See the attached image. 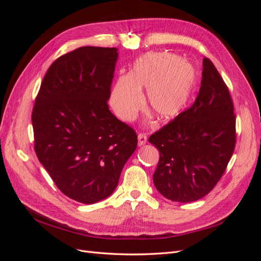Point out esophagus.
<instances>
[{
	"mask_svg": "<svg viewBox=\"0 0 261 261\" xmlns=\"http://www.w3.org/2000/svg\"><path fill=\"white\" fill-rule=\"evenodd\" d=\"M147 143V136L146 134H139L138 135V146L141 147Z\"/></svg>",
	"mask_w": 261,
	"mask_h": 261,
	"instance_id": "obj_1",
	"label": "esophagus"
}]
</instances>
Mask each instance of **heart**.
<instances>
[{"instance_id": "heart-1", "label": "heart", "mask_w": 261, "mask_h": 261, "mask_svg": "<svg viewBox=\"0 0 261 261\" xmlns=\"http://www.w3.org/2000/svg\"><path fill=\"white\" fill-rule=\"evenodd\" d=\"M198 83V72L191 62L170 52L147 53L133 64L127 75L120 76L110 94V106L125 122L135 120L144 106L161 121H171L183 113Z\"/></svg>"}]
</instances>
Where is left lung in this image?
<instances>
[{
	"instance_id": "1",
	"label": "left lung",
	"mask_w": 261,
	"mask_h": 261,
	"mask_svg": "<svg viewBox=\"0 0 261 261\" xmlns=\"http://www.w3.org/2000/svg\"><path fill=\"white\" fill-rule=\"evenodd\" d=\"M235 141L230 92L212 62L204 58L194 105L149 138L160 152L153 174L158 192L177 202L201 199L223 175Z\"/></svg>"
}]
</instances>
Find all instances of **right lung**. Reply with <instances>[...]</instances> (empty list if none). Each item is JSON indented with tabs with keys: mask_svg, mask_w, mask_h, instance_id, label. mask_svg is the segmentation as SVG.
I'll list each match as a JSON object with an SVG mask.
<instances>
[{
	"mask_svg": "<svg viewBox=\"0 0 261 261\" xmlns=\"http://www.w3.org/2000/svg\"><path fill=\"white\" fill-rule=\"evenodd\" d=\"M118 52L82 46L49 67L33 111L35 150L60 191L82 203L117 187L137 135L109 110Z\"/></svg>",
	"mask_w": 261,
	"mask_h": 261,
	"instance_id": "right-lung-1",
	"label": "right lung"
}]
</instances>
